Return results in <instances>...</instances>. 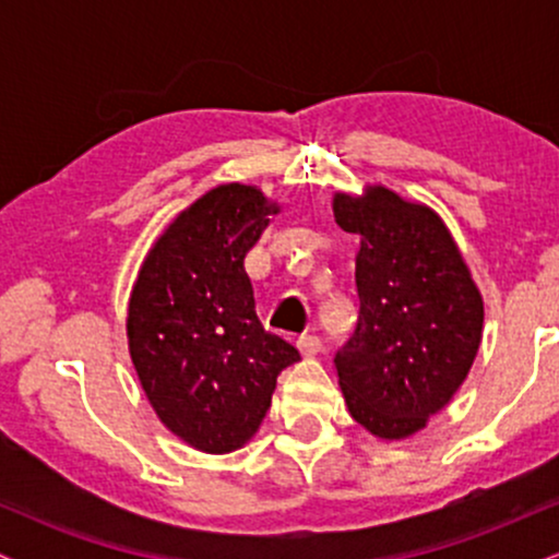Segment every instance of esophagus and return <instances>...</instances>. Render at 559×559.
Returning a JSON list of instances; mask_svg holds the SVG:
<instances>
[{
  "mask_svg": "<svg viewBox=\"0 0 559 559\" xmlns=\"http://www.w3.org/2000/svg\"><path fill=\"white\" fill-rule=\"evenodd\" d=\"M297 346H299V352H301V355H307V357H316L318 352L323 349V342H320V336H299Z\"/></svg>",
  "mask_w": 559,
  "mask_h": 559,
  "instance_id": "obj_1",
  "label": "esophagus"
}]
</instances>
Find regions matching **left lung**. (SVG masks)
I'll return each mask as SVG.
<instances>
[{"label": "left lung", "instance_id": "1", "mask_svg": "<svg viewBox=\"0 0 559 559\" xmlns=\"http://www.w3.org/2000/svg\"><path fill=\"white\" fill-rule=\"evenodd\" d=\"M360 236V320L336 355L349 415L376 439H409L463 386L484 336V297L436 210L373 183L333 194Z\"/></svg>", "mask_w": 559, "mask_h": 559}]
</instances>
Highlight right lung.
<instances>
[{"mask_svg": "<svg viewBox=\"0 0 559 559\" xmlns=\"http://www.w3.org/2000/svg\"><path fill=\"white\" fill-rule=\"evenodd\" d=\"M258 186L221 183L176 215L128 299V352L163 426L207 454L241 449L299 352L262 329L243 258L278 213Z\"/></svg>", "mask_w": 559, "mask_h": 559, "instance_id": "1", "label": "right lung"}]
</instances>
